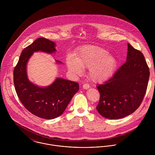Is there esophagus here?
<instances>
[{
	"label": "esophagus",
	"mask_w": 155,
	"mask_h": 155,
	"mask_svg": "<svg viewBox=\"0 0 155 155\" xmlns=\"http://www.w3.org/2000/svg\"><path fill=\"white\" fill-rule=\"evenodd\" d=\"M82 87H83V88L85 89H88L89 88V85L88 84H84L83 85Z\"/></svg>",
	"instance_id": "1"
}]
</instances>
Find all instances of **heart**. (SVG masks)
Here are the masks:
<instances>
[{
    "label": "heart",
    "mask_w": 155,
    "mask_h": 155,
    "mask_svg": "<svg viewBox=\"0 0 155 155\" xmlns=\"http://www.w3.org/2000/svg\"><path fill=\"white\" fill-rule=\"evenodd\" d=\"M70 71L75 74H81L83 68H89V78L94 82H103L108 79L117 66V58L109 54L108 51L95 45L82 47L76 55L67 58Z\"/></svg>",
    "instance_id": "heart-1"
}]
</instances>
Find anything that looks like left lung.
<instances>
[{
    "label": "left lung",
    "mask_w": 155,
    "mask_h": 155,
    "mask_svg": "<svg viewBox=\"0 0 155 155\" xmlns=\"http://www.w3.org/2000/svg\"><path fill=\"white\" fill-rule=\"evenodd\" d=\"M150 71L143 54L128 44L126 63L113 76L97 85L100 99L96 109L104 117H125L140 106L146 94Z\"/></svg>",
    "instance_id": "obj_1"
}]
</instances>
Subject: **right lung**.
<instances>
[{"label":"right lung","instance_id":"1","mask_svg":"<svg viewBox=\"0 0 155 155\" xmlns=\"http://www.w3.org/2000/svg\"><path fill=\"white\" fill-rule=\"evenodd\" d=\"M56 44L39 38L22 50L14 70V82L17 95L25 108L34 115L46 119L60 116L66 110L73 95L79 91L78 83L57 78L49 85L40 87L31 82L27 67L34 52L55 53ZM56 63L63 64L56 60Z\"/></svg>","mask_w":155,"mask_h":155}]
</instances>
